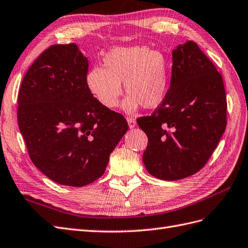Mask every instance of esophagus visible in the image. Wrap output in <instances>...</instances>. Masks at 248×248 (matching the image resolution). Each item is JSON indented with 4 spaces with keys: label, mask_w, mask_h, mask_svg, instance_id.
I'll use <instances>...</instances> for the list:
<instances>
[{
    "label": "esophagus",
    "mask_w": 248,
    "mask_h": 248,
    "mask_svg": "<svg viewBox=\"0 0 248 248\" xmlns=\"http://www.w3.org/2000/svg\"><path fill=\"white\" fill-rule=\"evenodd\" d=\"M126 122H128V124H129V128H130V129L135 128L136 124H137L136 119H134V118H130V117L126 118Z\"/></svg>",
    "instance_id": "34e87169"
}]
</instances>
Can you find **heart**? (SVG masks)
<instances>
[{
	"label": "heart",
	"instance_id": "1",
	"mask_svg": "<svg viewBox=\"0 0 248 248\" xmlns=\"http://www.w3.org/2000/svg\"><path fill=\"white\" fill-rule=\"evenodd\" d=\"M104 67L95 66L86 75L89 92L98 103L113 109L123 93L122 82L128 92L122 109L134 113L141 105L156 108L164 99L169 88L167 56L159 49L147 46L115 47L106 53Z\"/></svg>",
	"mask_w": 248,
	"mask_h": 248
}]
</instances>
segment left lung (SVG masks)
I'll list each match as a JSON object with an SVG mask.
<instances>
[{
    "mask_svg": "<svg viewBox=\"0 0 248 248\" xmlns=\"http://www.w3.org/2000/svg\"><path fill=\"white\" fill-rule=\"evenodd\" d=\"M170 89L151 116L137 124L149 142L142 160L162 180H179L204 167L226 126L223 79L196 43L172 52Z\"/></svg>",
    "mask_w": 248,
    "mask_h": 248,
    "instance_id": "8db88e82",
    "label": "left lung"
}]
</instances>
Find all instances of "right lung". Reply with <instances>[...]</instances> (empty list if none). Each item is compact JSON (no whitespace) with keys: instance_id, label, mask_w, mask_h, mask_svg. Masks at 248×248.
Here are the masks:
<instances>
[{"instance_id":"add662e5","label":"right lung","mask_w":248,"mask_h":248,"mask_svg":"<svg viewBox=\"0 0 248 248\" xmlns=\"http://www.w3.org/2000/svg\"><path fill=\"white\" fill-rule=\"evenodd\" d=\"M89 62L76 44L45 50L24 76L17 123L34 166L59 185L80 187L104 175L128 131L86 85Z\"/></svg>"}]
</instances>
